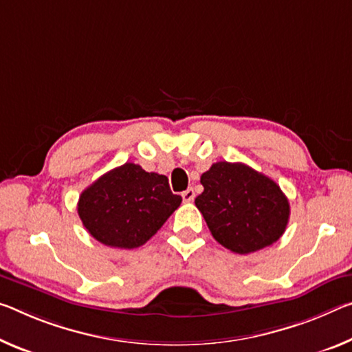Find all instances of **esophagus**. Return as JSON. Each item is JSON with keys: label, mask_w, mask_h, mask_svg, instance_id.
<instances>
[{"label": "esophagus", "mask_w": 352, "mask_h": 352, "mask_svg": "<svg viewBox=\"0 0 352 352\" xmlns=\"http://www.w3.org/2000/svg\"><path fill=\"white\" fill-rule=\"evenodd\" d=\"M182 197H183V202H192L194 197H196V192H194V189H186V191L182 192Z\"/></svg>", "instance_id": "obj_1"}]
</instances>
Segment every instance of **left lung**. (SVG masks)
I'll use <instances>...</instances> for the list:
<instances>
[{
    "label": "left lung",
    "mask_w": 352,
    "mask_h": 352,
    "mask_svg": "<svg viewBox=\"0 0 352 352\" xmlns=\"http://www.w3.org/2000/svg\"><path fill=\"white\" fill-rule=\"evenodd\" d=\"M196 197L211 235L235 254L271 246L285 232L289 204L274 180L243 163L219 161L200 177Z\"/></svg>",
    "instance_id": "8db88e82"
}]
</instances>
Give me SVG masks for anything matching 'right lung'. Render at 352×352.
<instances>
[{
    "instance_id": "right-lung-1",
    "label": "right lung",
    "mask_w": 352,
    "mask_h": 352,
    "mask_svg": "<svg viewBox=\"0 0 352 352\" xmlns=\"http://www.w3.org/2000/svg\"><path fill=\"white\" fill-rule=\"evenodd\" d=\"M180 204L182 197L170 191L166 175L125 163L81 192L78 214L104 246L135 249L146 244Z\"/></svg>"
}]
</instances>
